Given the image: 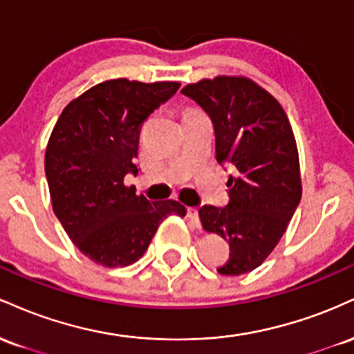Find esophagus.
<instances>
[{
    "instance_id": "esophagus-1",
    "label": "esophagus",
    "mask_w": 354,
    "mask_h": 354,
    "mask_svg": "<svg viewBox=\"0 0 354 354\" xmlns=\"http://www.w3.org/2000/svg\"><path fill=\"white\" fill-rule=\"evenodd\" d=\"M188 216L191 218V221H194L198 226H200V214H198L196 208H188Z\"/></svg>"
}]
</instances>
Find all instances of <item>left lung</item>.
Here are the masks:
<instances>
[{
    "label": "left lung",
    "mask_w": 354,
    "mask_h": 354,
    "mask_svg": "<svg viewBox=\"0 0 354 354\" xmlns=\"http://www.w3.org/2000/svg\"><path fill=\"white\" fill-rule=\"evenodd\" d=\"M213 123L218 163L231 166L228 205L200 208L201 225L230 243L221 274L258 268L301 201L296 141L281 104L246 78L219 76L181 89Z\"/></svg>",
    "instance_id": "1"
}]
</instances>
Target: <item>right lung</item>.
Listing matches in <instances>:
<instances>
[{"mask_svg":"<svg viewBox=\"0 0 354 354\" xmlns=\"http://www.w3.org/2000/svg\"><path fill=\"white\" fill-rule=\"evenodd\" d=\"M178 88L104 81L73 100L53 129L44 156L53 211L75 246L101 266L133 265L165 218L186 214L181 203L149 201L123 183L138 173L141 124Z\"/></svg>","mask_w":354,"mask_h":354,"instance_id":"1","label":"right lung"}]
</instances>
